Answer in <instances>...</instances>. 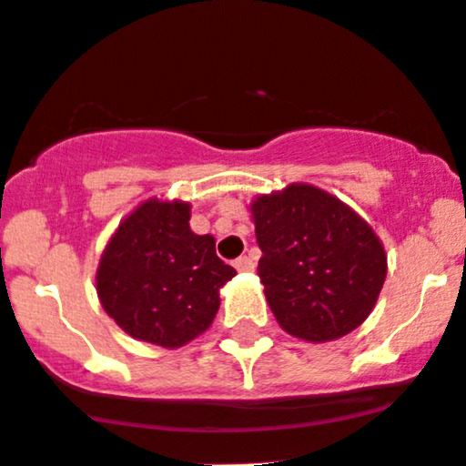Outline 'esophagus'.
Returning a JSON list of instances; mask_svg holds the SVG:
<instances>
[{
  "mask_svg": "<svg viewBox=\"0 0 466 466\" xmlns=\"http://www.w3.org/2000/svg\"><path fill=\"white\" fill-rule=\"evenodd\" d=\"M234 268H237L238 272H252L254 260L249 257H238L237 260H234Z\"/></svg>",
  "mask_w": 466,
  "mask_h": 466,
  "instance_id": "1",
  "label": "esophagus"
}]
</instances>
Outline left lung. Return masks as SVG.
<instances>
[{
	"mask_svg": "<svg viewBox=\"0 0 466 466\" xmlns=\"http://www.w3.org/2000/svg\"><path fill=\"white\" fill-rule=\"evenodd\" d=\"M260 283L272 314L300 340L354 331L374 309L387 254L371 225L340 198L308 183L252 201Z\"/></svg>",
	"mask_w": 466,
	"mask_h": 466,
	"instance_id": "8db88e82",
	"label": "left lung"
}]
</instances>
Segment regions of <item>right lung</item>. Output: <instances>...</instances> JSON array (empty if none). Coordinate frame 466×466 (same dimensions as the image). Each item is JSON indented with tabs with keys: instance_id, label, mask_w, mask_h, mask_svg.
Returning <instances> with one entry per match:
<instances>
[{
	"instance_id": "add662e5",
	"label": "right lung",
	"mask_w": 466,
	"mask_h": 466,
	"mask_svg": "<svg viewBox=\"0 0 466 466\" xmlns=\"http://www.w3.org/2000/svg\"><path fill=\"white\" fill-rule=\"evenodd\" d=\"M234 274L217 257L214 237L190 229V203L147 198L106 245L96 294L132 339L175 350L212 325L218 289Z\"/></svg>"
}]
</instances>
